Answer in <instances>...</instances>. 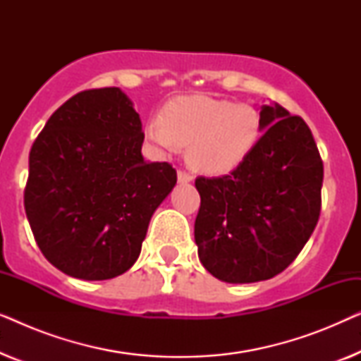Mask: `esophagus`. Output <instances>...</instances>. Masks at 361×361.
I'll list each match as a JSON object with an SVG mask.
<instances>
[{"instance_id": "34e87169", "label": "esophagus", "mask_w": 361, "mask_h": 361, "mask_svg": "<svg viewBox=\"0 0 361 361\" xmlns=\"http://www.w3.org/2000/svg\"><path fill=\"white\" fill-rule=\"evenodd\" d=\"M177 179H179V182L184 184V182H190L192 179H194V177H192V174H189V172L179 171V172H177Z\"/></svg>"}]
</instances>
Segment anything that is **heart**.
I'll use <instances>...</instances> for the list:
<instances>
[{"instance_id":"obj_1","label":"heart","mask_w":361,"mask_h":361,"mask_svg":"<svg viewBox=\"0 0 361 361\" xmlns=\"http://www.w3.org/2000/svg\"><path fill=\"white\" fill-rule=\"evenodd\" d=\"M146 136L162 151L189 146L190 166L221 174L243 162L261 136V116L251 105L207 95L177 97L149 121Z\"/></svg>"}]
</instances>
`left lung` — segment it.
Segmentation results:
<instances>
[{"instance_id": "1", "label": "left lung", "mask_w": 361, "mask_h": 361, "mask_svg": "<svg viewBox=\"0 0 361 361\" xmlns=\"http://www.w3.org/2000/svg\"><path fill=\"white\" fill-rule=\"evenodd\" d=\"M264 135L221 177H197L199 258L225 283L274 278L298 258L319 221L324 162L312 133L286 108L264 105Z\"/></svg>"}]
</instances>
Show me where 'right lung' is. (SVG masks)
I'll use <instances>...</instances> for the list:
<instances>
[{"label": "right lung", "instance_id": "1", "mask_svg": "<svg viewBox=\"0 0 361 361\" xmlns=\"http://www.w3.org/2000/svg\"><path fill=\"white\" fill-rule=\"evenodd\" d=\"M141 126L120 88H92L59 106L34 141L24 209L39 250L72 278L130 269L174 189V167L142 157Z\"/></svg>", "mask_w": 361, "mask_h": 361}]
</instances>
